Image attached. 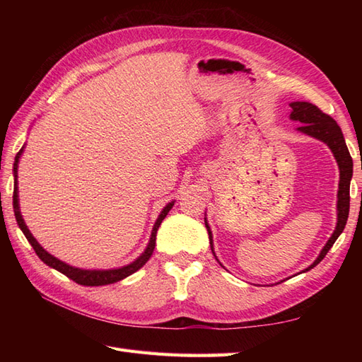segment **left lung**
<instances>
[{"instance_id": "left-lung-1", "label": "left lung", "mask_w": 362, "mask_h": 362, "mask_svg": "<svg viewBox=\"0 0 362 362\" xmlns=\"http://www.w3.org/2000/svg\"><path fill=\"white\" fill-rule=\"evenodd\" d=\"M291 109H292L291 118L298 121V122H302V126L298 127L300 132L311 135L314 138H317V140L327 143L328 148L332 149V152L334 153L337 165H339V171H341L339 191H337V226H336L334 233L325 244V247L322 249L317 259L314 261V263L308 269H306V271H310V269L317 266L320 261L325 258L328 250L333 247V244L342 233V230L345 228V224H347L349 210H350V180L353 175V160H351L347 144H345L341 127L337 126V122L332 117H329V115L324 113L317 105H314L311 103H298V101L291 103ZM205 227H206V230H209L210 244H211V250H213L211 232H210V227L206 222H205Z\"/></svg>"}]
</instances>
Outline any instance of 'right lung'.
Returning a JSON list of instances; mask_svg holds the SVG:
<instances>
[{
  "instance_id": "1",
  "label": "right lung",
  "mask_w": 362,
  "mask_h": 362,
  "mask_svg": "<svg viewBox=\"0 0 362 362\" xmlns=\"http://www.w3.org/2000/svg\"><path fill=\"white\" fill-rule=\"evenodd\" d=\"M23 149H20V152L17 153V157H15V163H13V174H15V187H13V213H15V219H17L18 226L21 228V232L25 233L26 240L30 243V245H33V249L35 250V253L38 255V258H40L45 264H48L51 267L56 269V271L62 272L64 275H66L68 279H71L73 281H76L78 284H82V286H104V284H110V283H117L122 279H126V276L132 275L134 272H136L138 269L143 267L146 263H148V259L151 258L153 249H156V236H157V230L161 224V221H163L166 218V214L169 213V210L173 209L174 202L168 204L163 211H161V214L158 216L156 226H153V230H152V235H151V241H149V245L146 247L143 255L138 258L136 261H134L132 264L129 266H124L121 269H113V271H82V269H78V267H73V266H68L65 263H62V261L54 258L52 255H49L48 252H46L43 247H40V244H38L35 241V238L30 235V232L28 230L25 221H23L21 214H20V206H18V193H17V166H18V158L21 156Z\"/></svg>"
}]
</instances>
